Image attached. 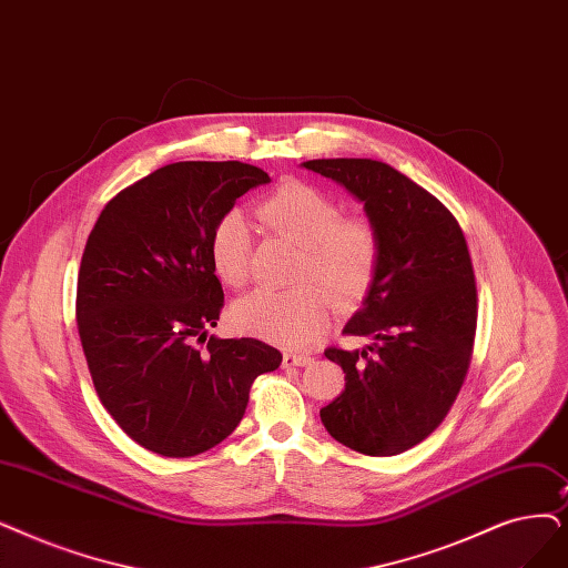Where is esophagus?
Masks as SVG:
<instances>
[{"instance_id":"esophagus-1","label":"esophagus","mask_w":568,"mask_h":568,"mask_svg":"<svg viewBox=\"0 0 568 568\" xmlns=\"http://www.w3.org/2000/svg\"><path fill=\"white\" fill-rule=\"evenodd\" d=\"M313 362L311 355H302V353H285L283 355V366L292 368V366H308Z\"/></svg>"}]
</instances>
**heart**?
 Instances as JSON below:
<instances>
[{"label":"heart","instance_id":"1","mask_svg":"<svg viewBox=\"0 0 568 568\" xmlns=\"http://www.w3.org/2000/svg\"><path fill=\"white\" fill-rule=\"evenodd\" d=\"M260 223L302 248L297 264L300 285L287 292L253 290L230 308L236 332L264 338L283 348H302L332 325L338 306L362 302L376 283L383 243L372 220L345 217L334 194L304 181H285L257 204ZM253 236L245 217L230 211L217 217L209 239L215 276L230 287L248 278Z\"/></svg>","mask_w":568,"mask_h":568}]
</instances>
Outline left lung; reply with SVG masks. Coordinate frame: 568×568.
I'll list each match as a JSON object with an SVG mask.
<instances>
[{"label": "left lung", "mask_w": 568, "mask_h": 568, "mask_svg": "<svg viewBox=\"0 0 568 568\" xmlns=\"http://www.w3.org/2000/svg\"><path fill=\"white\" fill-rule=\"evenodd\" d=\"M306 169L353 192L381 234L376 283L343 334L372 336L364 351L327 348L345 389L320 410L343 446L399 455L448 415L471 364L476 278L464 232L434 194L385 162L308 160Z\"/></svg>", "instance_id": "1"}]
</instances>
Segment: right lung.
<instances>
[{
	"mask_svg": "<svg viewBox=\"0 0 568 568\" xmlns=\"http://www.w3.org/2000/svg\"><path fill=\"white\" fill-rule=\"evenodd\" d=\"M268 181L243 162L166 164L118 192L88 236L81 345L100 402L145 450H211L241 423L253 381L283 362L257 338L209 336L225 306L211 230Z\"/></svg>",
	"mask_w": 568,
	"mask_h": 568,
	"instance_id": "1",
	"label": "right lung"
}]
</instances>
